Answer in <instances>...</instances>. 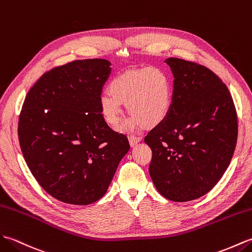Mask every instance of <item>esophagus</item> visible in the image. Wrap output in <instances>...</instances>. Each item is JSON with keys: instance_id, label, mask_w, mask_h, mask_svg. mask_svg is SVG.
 <instances>
[{"instance_id": "obj_1", "label": "esophagus", "mask_w": 252, "mask_h": 252, "mask_svg": "<svg viewBox=\"0 0 252 252\" xmlns=\"http://www.w3.org/2000/svg\"><path fill=\"white\" fill-rule=\"evenodd\" d=\"M128 140H129V143L131 147H135L137 143L140 142L142 140V137H139V136H135V135H131L128 137Z\"/></svg>"}]
</instances>
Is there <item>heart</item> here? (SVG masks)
<instances>
[{"label":"heart","instance_id":"heart-1","mask_svg":"<svg viewBox=\"0 0 252 252\" xmlns=\"http://www.w3.org/2000/svg\"><path fill=\"white\" fill-rule=\"evenodd\" d=\"M122 104H126L128 113L132 116L121 126V130L161 124L172 104L169 75L164 70L150 66L116 75L110 83L109 93H103L99 98L100 112L109 126H119L123 116Z\"/></svg>","mask_w":252,"mask_h":252}]
</instances>
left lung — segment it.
<instances>
[{
    "label": "left lung",
    "instance_id": "8db88e82",
    "mask_svg": "<svg viewBox=\"0 0 252 252\" xmlns=\"http://www.w3.org/2000/svg\"><path fill=\"white\" fill-rule=\"evenodd\" d=\"M173 74L167 119L144 142L152 150L149 172L155 188L173 202L202 197L231 163L238 133L237 114L226 85L206 66L168 58Z\"/></svg>",
    "mask_w": 252,
    "mask_h": 252
}]
</instances>
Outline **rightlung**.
<instances>
[{"label": "right lung", "mask_w": 252, "mask_h": 252, "mask_svg": "<svg viewBox=\"0 0 252 252\" xmlns=\"http://www.w3.org/2000/svg\"><path fill=\"white\" fill-rule=\"evenodd\" d=\"M105 59L75 60L44 73L28 93L18 122L26 163L37 183L72 205L97 202L129 151L99 107L111 73Z\"/></svg>", "instance_id": "right-lung-1"}]
</instances>
